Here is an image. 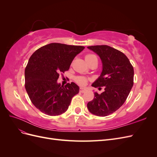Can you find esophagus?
Masks as SVG:
<instances>
[{"label":"esophagus","instance_id":"obj_1","mask_svg":"<svg viewBox=\"0 0 157 157\" xmlns=\"http://www.w3.org/2000/svg\"><path fill=\"white\" fill-rule=\"evenodd\" d=\"M79 92H80V93H84V92H86V89L83 88H80V90H79Z\"/></svg>","mask_w":157,"mask_h":157}]
</instances>
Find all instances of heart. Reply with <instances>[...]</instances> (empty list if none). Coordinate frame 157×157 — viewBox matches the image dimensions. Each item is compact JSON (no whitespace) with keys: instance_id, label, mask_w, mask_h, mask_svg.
<instances>
[{"instance_id":"obj_1","label":"heart","mask_w":157,"mask_h":157,"mask_svg":"<svg viewBox=\"0 0 157 157\" xmlns=\"http://www.w3.org/2000/svg\"><path fill=\"white\" fill-rule=\"evenodd\" d=\"M85 59H86V62L89 65L92 62H94V61H97L98 62L97 56L92 54H88L86 55V56H85ZM75 81L77 84L80 85V86H84L87 82V78L84 77H82V76H79V77L75 78Z\"/></svg>"}]
</instances>
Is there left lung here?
Returning a JSON list of instances; mask_svg holds the SVG:
<instances>
[{
    "mask_svg": "<svg viewBox=\"0 0 157 157\" xmlns=\"http://www.w3.org/2000/svg\"><path fill=\"white\" fill-rule=\"evenodd\" d=\"M101 59V75L92 86H105L101 94L94 93V98L87 104L89 111L95 115L106 117L119 109L129 95L134 84V68L122 52L107 45L88 46Z\"/></svg>",
    "mask_w": 157,
    "mask_h": 157,
    "instance_id": "left-lung-1",
    "label": "left lung"
}]
</instances>
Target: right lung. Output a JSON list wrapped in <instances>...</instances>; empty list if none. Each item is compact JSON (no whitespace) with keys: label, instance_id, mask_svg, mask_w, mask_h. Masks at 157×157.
<instances>
[{"label":"right lung","instance_id":"obj_1","mask_svg":"<svg viewBox=\"0 0 157 157\" xmlns=\"http://www.w3.org/2000/svg\"><path fill=\"white\" fill-rule=\"evenodd\" d=\"M84 49L82 46L50 43L30 57L25 69V87L31 102L42 113L56 116L67 110L79 87L74 82L61 86L57 80Z\"/></svg>","mask_w":157,"mask_h":157}]
</instances>
